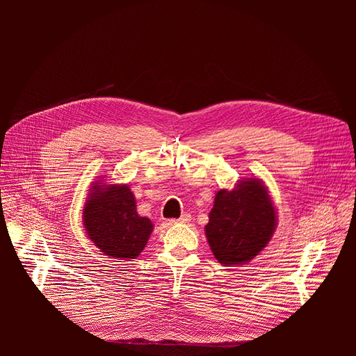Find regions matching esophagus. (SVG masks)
<instances>
[{
  "label": "esophagus",
  "mask_w": 356,
  "mask_h": 356,
  "mask_svg": "<svg viewBox=\"0 0 356 356\" xmlns=\"http://www.w3.org/2000/svg\"><path fill=\"white\" fill-rule=\"evenodd\" d=\"M191 221V216L190 214H183L180 218H177V220H170V222L172 224H176V222H179V224H187V222H190Z\"/></svg>",
  "instance_id": "obj_1"
}]
</instances>
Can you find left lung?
<instances>
[{"instance_id": "8db88e82", "label": "left lung", "mask_w": 356, "mask_h": 356, "mask_svg": "<svg viewBox=\"0 0 356 356\" xmlns=\"http://www.w3.org/2000/svg\"><path fill=\"white\" fill-rule=\"evenodd\" d=\"M277 216L262 180L243 179L232 190H220L209 216L206 235L224 266L252 261L269 243Z\"/></svg>"}]
</instances>
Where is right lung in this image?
<instances>
[{"label": "right lung", "mask_w": 356, "mask_h": 356, "mask_svg": "<svg viewBox=\"0 0 356 356\" xmlns=\"http://www.w3.org/2000/svg\"><path fill=\"white\" fill-rule=\"evenodd\" d=\"M88 238L107 257L120 261L135 259L147 243L154 224L136 213V201L127 184L90 187L83 210Z\"/></svg>", "instance_id": "1"}]
</instances>
